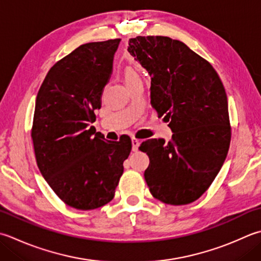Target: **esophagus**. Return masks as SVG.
Wrapping results in <instances>:
<instances>
[{
    "instance_id": "obj_1",
    "label": "esophagus",
    "mask_w": 261,
    "mask_h": 261,
    "mask_svg": "<svg viewBox=\"0 0 261 261\" xmlns=\"http://www.w3.org/2000/svg\"><path fill=\"white\" fill-rule=\"evenodd\" d=\"M139 145H140V141L138 140V139H136V138H132V150L137 151Z\"/></svg>"
}]
</instances>
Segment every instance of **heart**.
<instances>
[{"mask_svg":"<svg viewBox=\"0 0 261 261\" xmlns=\"http://www.w3.org/2000/svg\"><path fill=\"white\" fill-rule=\"evenodd\" d=\"M123 76H124V81H125V84H126V83H129V81L138 78V76H139V75H138V73L136 72L134 69L129 68V66H127V68H125L124 71H123Z\"/></svg>","mask_w":261,"mask_h":261,"instance_id":"obj_1","label":"heart"}]
</instances>
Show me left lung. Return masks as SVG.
<instances>
[{"mask_svg":"<svg viewBox=\"0 0 261 261\" xmlns=\"http://www.w3.org/2000/svg\"><path fill=\"white\" fill-rule=\"evenodd\" d=\"M129 53L151 76L150 103L172 139L140 145L149 157L145 180L152 197L180 206L200 198L221 170L231 142L227 96L213 65L180 40L129 39Z\"/></svg>","mask_w":261,"mask_h":261,"instance_id":"1","label":"left lung"}]
</instances>
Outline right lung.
Here are the masks:
<instances>
[{"label":"right lung","instance_id":"1","mask_svg":"<svg viewBox=\"0 0 261 261\" xmlns=\"http://www.w3.org/2000/svg\"><path fill=\"white\" fill-rule=\"evenodd\" d=\"M120 42L80 45L49 69L36 97L32 139L37 166L55 195L80 211L114 198L132 148L129 137L105 141L90 126Z\"/></svg>","mask_w":261,"mask_h":261}]
</instances>
